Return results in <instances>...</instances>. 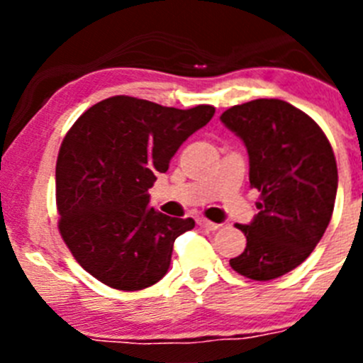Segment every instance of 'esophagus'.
Segmentation results:
<instances>
[{"label":"esophagus","mask_w":363,"mask_h":363,"mask_svg":"<svg viewBox=\"0 0 363 363\" xmlns=\"http://www.w3.org/2000/svg\"><path fill=\"white\" fill-rule=\"evenodd\" d=\"M198 225H201V227H205V229H209V230H216L218 227V223H214V221H209V220H205V218H198Z\"/></svg>","instance_id":"esophagus-1"}]
</instances>
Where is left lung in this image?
<instances>
[{"label": "left lung", "mask_w": 363, "mask_h": 363, "mask_svg": "<svg viewBox=\"0 0 363 363\" xmlns=\"http://www.w3.org/2000/svg\"><path fill=\"white\" fill-rule=\"evenodd\" d=\"M221 123L249 154V182L262 192L245 233V251L230 267L251 280L284 277L314 251L331 221L338 171L316 121L281 99H252L227 108Z\"/></svg>", "instance_id": "8db88e82"}]
</instances>
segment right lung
Here are the masks:
<instances>
[{
    "label": "right lung",
    "instance_id": "add662e5",
    "mask_svg": "<svg viewBox=\"0 0 363 363\" xmlns=\"http://www.w3.org/2000/svg\"><path fill=\"white\" fill-rule=\"evenodd\" d=\"M213 116L211 105L179 111L114 96L83 112L67 133L56 163L60 233L96 280L140 291L165 277L174 240L194 220L150 207L149 189Z\"/></svg>",
    "mask_w": 363,
    "mask_h": 363
}]
</instances>
